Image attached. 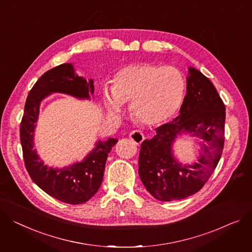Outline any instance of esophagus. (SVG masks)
<instances>
[{
	"label": "esophagus",
	"mask_w": 252,
	"mask_h": 252,
	"mask_svg": "<svg viewBox=\"0 0 252 252\" xmlns=\"http://www.w3.org/2000/svg\"><path fill=\"white\" fill-rule=\"evenodd\" d=\"M129 139L131 140V142L135 143L136 145H141L142 142L144 141L145 137H144V133L140 130H132L129 133Z\"/></svg>",
	"instance_id": "esophagus-1"
}]
</instances>
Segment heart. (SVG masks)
I'll return each instance as SVG.
<instances>
[{
	"label": "heart",
	"instance_id": "b5f03b06",
	"mask_svg": "<svg viewBox=\"0 0 252 252\" xmlns=\"http://www.w3.org/2000/svg\"><path fill=\"white\" fill-rule=\"evenodd\" d=\"M186 79L172 65L132 63L117 71L110 89H104V102L111 113L130 103L133 119L146 126H157L170 120L180 108Z\"/></svg>",
	"mask_w": 252,
	"mask_h": 252
}]
</instances>
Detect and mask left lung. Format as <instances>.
<instances>
[{
  "label": "left lung",
  "mask_w": 252,
  "mask_h": 252,
  "mask_svg": "<svg viewBox=\"0 0 252 252\" xmlns=\"http://www.w3.org/2000/svg\"><path fill=\"white\" fill-rule=\"evenodd\" d=\"M187 82L188 92L179 115L157 127L156 135L141 145L140 178L146 189L161 202L197 192L214 172L224 148L226 108L221 97L212 82L191 66ZM184 132L202 140L203 152L192 165H182L172 153L175 139Z\"/></svg>",
  "instance_id": "obj_1"
}]
</instances>
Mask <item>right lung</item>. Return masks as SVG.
Wrapping results in <instances>:
<instances>
[{
    "label": "right lung",
    "mask_w": 252,
    "mask_h": 252,
    "mask_svg": "<svg viewBox=\"0 0 252 252\" xmlns=\"http://www.w3.org/2000/svg\"><path fill=\"white\" fill-rule=\"evenodd\" d=\"M52 93H63L79 99H90L93 80L88 82L75 73L72 63H63L45 72L30 90L20 124V141L26 170L35 184L61 202L86 203L99 189L103 179L107 156L116 139L96 142L95 148L82 162L63 168L44 165L34 149V129L42 100Z\"/></svg>",
    "instance_id": "right-lung-1"
}]
</instances>
